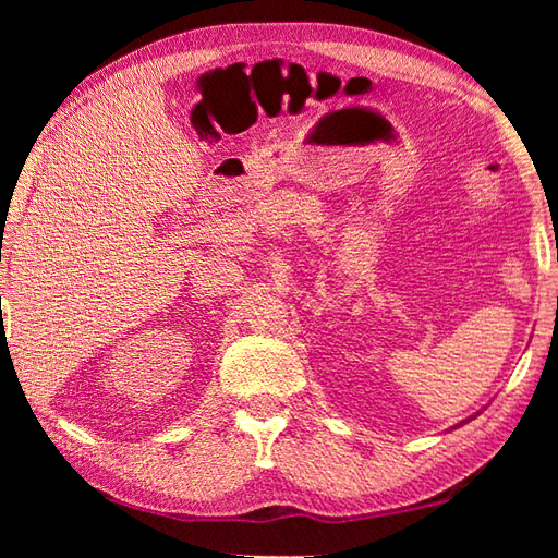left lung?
I'll return each instance as SVG.
<instances>
[{
  "instance_id": "left-lung-1",
  "label": "left lung",
  "mask_w": 558,
  "mask_h": 558,
  "mask_svg": "<svg viewBox=\"0 0 558 558\" xmlns=\"http://www.w3.org/2000/svg\"><path fill=\"white\" fill-rule=\"evenodd\" d=\"M477 414H480V412H477ZM472 417H475V414H472ZM472 417H470V420H472ZM470 420H465V422H470ZM465 422H460V424H465ZM460 424H458V426H460Z\"/></svg>"
}]
</instances>
